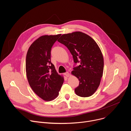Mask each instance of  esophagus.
Masks as SVG:
<instances>
[{
  "instance_id": "34e87169",
  "label": "esophagus",
  "mask_w": 131,
  "mask_h": 131,
  "mask_svg": "<svg viewBox=\"0 0 131 131\" xmlns=\"http://www.w3.org/2000/svg\"><path fill=\"white\" fill-rule=\"evenodd\" d=\"M64 75H65L67 77H68L69 76L70 74H69V73L68 72H66L65 73H64Z\"/></svg>"
}]
</instances>
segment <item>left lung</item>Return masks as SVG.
<instances>
[{
    "instance_id": "1",
    "label": "left lung",
    "mask_w": 131,
    "mask_h": 131,
    "mask_svg": "<svg viewBox=\"0 0 131 131\" xmlns=\"http://www.w3.org/2000/svg\"><path fill=\"white\" fill-rule=\"evenodd\" d=\"M65 45L75 63L72 74L79 81L75 93L82 97H90L99 87L103 75L104 60L99 46L88 35L79 31L63 34L58 40Z\"/></svg>"
}]
</instances>
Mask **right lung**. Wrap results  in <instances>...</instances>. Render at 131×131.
I'll use <instances>...</instances> for the list:
<instances>
[{"label": "right lung", "instance_id": "add662e5", "mask_svg": "<svg viewBox=\"0 0 131 131\" xmlns=\"http://www.w3.org/2000/svg\"><path fill=\"white\" fill-rule=\"evenodd\" d=\"M61 35H42L32 43L27 54L26 70L29 84L33 91L46 101L58 96L64 82L63 76L57 73L51 62V48Z\"/></svg>", "mask_w": 131, "mask_h": 131}]
</instances>
